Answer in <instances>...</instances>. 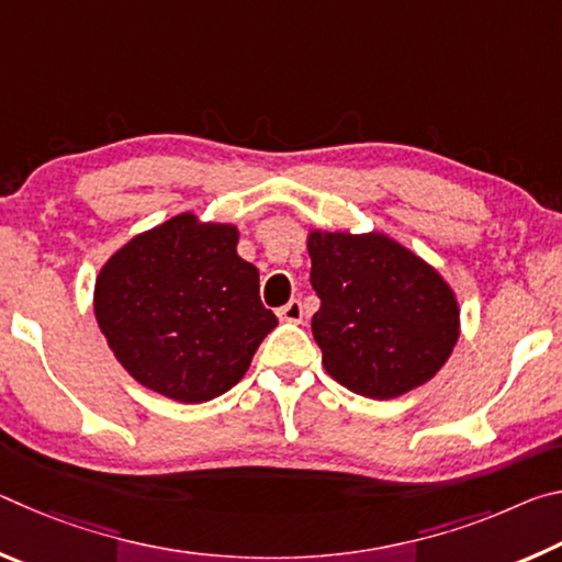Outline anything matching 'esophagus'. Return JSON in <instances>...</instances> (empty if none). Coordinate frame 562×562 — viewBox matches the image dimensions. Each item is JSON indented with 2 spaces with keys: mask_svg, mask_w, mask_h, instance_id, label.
Masks as SVG:
<instances>
[{
  "mask_svg": "<svg viewBox=\"0 0 562 562\" xmlns=\"http://www.w3.org/2000/svg\"><path fill=\"white\" fill-rule=\"evenodd\" d=\"M282 322H302L304 317V310H302V302L300 300H290L284 307L278 312Z\"/></svg>",
  "mask_w": 562,
  "mask_h": 562,
  "instance_id": "obj_1",
  "label": "esophagus"
}]
</instances>
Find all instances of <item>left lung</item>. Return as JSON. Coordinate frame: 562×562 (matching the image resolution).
<instances>
[{
	"label": "left lung",
	"mask_w": 562,
	"mask_h": 562,
	"mask_svg": "<svg viewBox=\"0 0 562 562\" xmlns=\"http://www.w3.org/2000/svg\"><path fill=\"white\" fill-rule=\"evenodd\" d=\"M312 335L327 374L349 392L394 398L451 357L459 302L439 272L384 233L310 231Z\"/></svg>",
	"instance_id": "1"
}]
</instances>
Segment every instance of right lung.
Masks as SVG:
<instances>
[{"label":"right lung","instance_id":"add662e5","mask_svg":"<svg viewBox=\"0 0 562 562\" xmlns=\"http://www.w3.org/2000/svg\"><path fill=\"white\" fill-rule=\"evenodd\" d=\"M93 312L121 367L173 402L201 404L245 376L278 317L260 272L237 255V227L180 213L103 265Z\"/></svg>","mask_w":562,"mask_h":562}]
</instances>
